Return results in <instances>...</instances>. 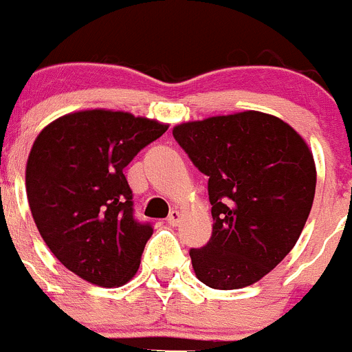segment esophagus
I'll use <instances>...</instances> for the list:
<instances>
[{"instance_id": "esophagus-1", "label": "esophagus", "mask_w": 352, "mask_h": 352, "mask_svg": "<svg viewBox=\"0 0 352 352\" xmlns=\"http://www.w3.org/2000/svg\"><path fill=\"white\" fill-rule=\"evenodd\" d=\"M180 219H182V214H180V211H177V209H172L168 214V218H166V221L170 223L172 226H177L180 223Z\"/></svg>"}]
</instances>
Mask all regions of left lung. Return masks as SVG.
Wrapping results in <instances>:
<instances>
[{
	"label": "left lung",
	"instance_id": "8db88e82",
	"mask_svg": "<svg viewBox=\"0 0 352 352\" xmlns=\"http://www.w3.org/2000/svg\"><path fill=\"white\" fill-rule=\"evenodd\" d=\"M208 180L212 235L190 248L197 279L214 289L250 286L300 239L317 186L314 155L279 117L247 110L173 127Z\"/></svg>",
	"mask_w": 352,
	"mask_h": 352
}]
</instances>
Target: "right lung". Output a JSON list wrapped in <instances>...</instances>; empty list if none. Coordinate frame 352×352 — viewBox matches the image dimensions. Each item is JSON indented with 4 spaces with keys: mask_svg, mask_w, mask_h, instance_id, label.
I'll list each match as a JSON object with an SVG mask.
<instances>
[{
    "mask_svg": "<svg viewBox=\"0 0 352 352\" xmlns=\"http://www.w3.org/2000/svg\"><path fill=\"white\" fill-rule=\"evenodd\" d=\"M166 124L94 109L59 117L35 138L25 170L32 216L59 262L91 285H126L153 228L134 219L122 170Z\"/></svg>",
    "mask_w": 352,
    "mask_h": 352,
    "instance_id": "right-lung-1",
    "label": "right lung"
}]
</instances>
